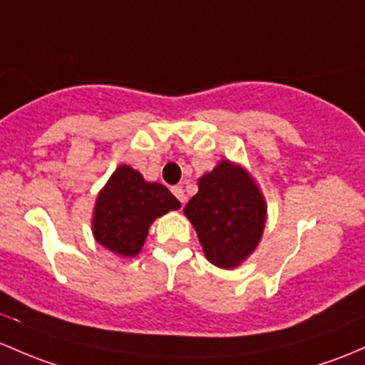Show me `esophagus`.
Listing matches in <instances>:
<instances>
[{"instance_id": "1", "label": "esophagus", "mask_w": 365, "mask_h": 365, "mask_svg": "<svg viewBox=\"0 0 365 365\" xmlns=\"http://www.w3.org/2000/svg\"><path fill=\"white\" fill-rule=\"evenodd\" d=\"M171 192L175 194V197L178 199V201L182 202V205H183V202H185V199H187V197H185V192H183V189H182V187H180V185L173 187V189H171Z\"/></svg>"}]
</instances>
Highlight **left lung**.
I'll return each mask as SVG.
<instances>
[{
  "label": "left lung",
  "mask_w": 365,
  "mask_h": 365,
  "mask_svg": "<svg viewBox=\"0 0 365 365\" xmlns=\"http://www.w3.org/2000/svg\"><path fill=\"white\" fill-rule=\"evenodd\" d=\"M197 187L183 213L194 225L206 259L222 269H234L262 240L266 199L250 173L229 159L205 173Z\"/></svg>",
  "instance_id": "1"
}]
</instances>
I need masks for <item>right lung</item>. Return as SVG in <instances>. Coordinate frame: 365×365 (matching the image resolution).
I'll use <instances>...</instances> for the list:
<instances>
[{
  "label": "right lung",
  "instance_id": "1",
  "mask_svg": "<svg viewBox=\"0 0 365 365\" xmlns=\"http://www.w3.org/2000/svg\"><path fill=\"white\" fill-rule=\"evenodd\" d=\"M168 187L147 182L140 171L120 164L96 197L92 234L103 248L118 257H136L153 220L180 208Z\"/></svg>",
  "mask_w": 365,
  "mask_h": 365
}]
</instances>
